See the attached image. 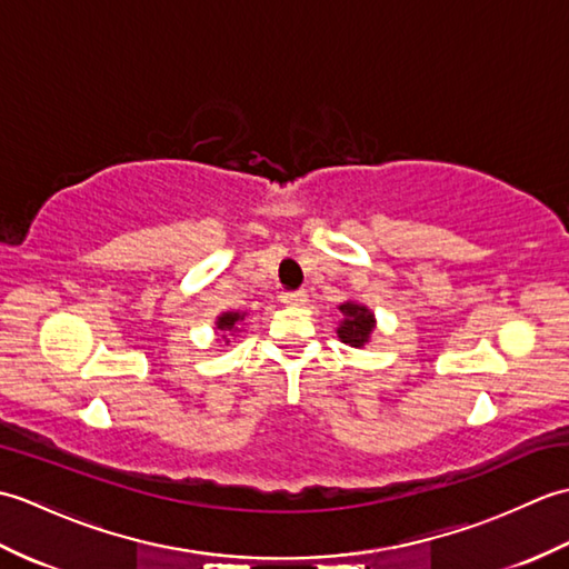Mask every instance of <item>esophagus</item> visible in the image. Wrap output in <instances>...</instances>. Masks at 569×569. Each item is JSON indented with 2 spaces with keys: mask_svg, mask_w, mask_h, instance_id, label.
<instances>
[{
  "mask_svg": "<svg viewBox=\"0 0 569 569\" xmlns=\"http://www.w3.org/2000/svg\"><path fill=\"white\" fill-rule=\"evenodd\" d=\"M281 303L283 306H291V308L306 306L308 303V293L306 291H286V293H281Z\"/></svg>",
  "mask_w": 569,
  "mask_h": 569,
  "instance_id": "1",
  "label": "esophagus"
}]
</instances>
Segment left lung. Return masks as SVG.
Wrapping results in <instances>:
<instances>
[{
	"label": "left lung",
	"mask_w": 569,
	"mask_h": 569,
	"mask_svg": "<svg viewBox=\"0 0 569 569\" xmlns=\"http://www.w3.org/2000/svg\"><path fill=\"white\" fill-rule=\"evenodd\" d=\"M340 312L345 318L340 322V328H337V337H340V340L349 347H357V349L365 347L373 332V325H377L373 312L367 306L355 303V300L342 303Z\"/></svg>",
	"instance_id": "8db88e82"
}]
</instances>
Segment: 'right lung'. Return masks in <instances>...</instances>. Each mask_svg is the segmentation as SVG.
Returning a JSON list of instances; mask_svg holds the SVG:
<instances>
[{
	"label": "right lung",
	"instance_id": "right-lung-1",
	"mask_svg": "<svg viewBox=\"0 0 569 569\" xmlns=\"http://www.w3.org/2000/svg\"><path fill=\"white\" fill-rule=\"evenodd\" d=\"M241 320H244V312H222L214 325H217V330H222V332H237Z\"/></svg>",
	"mask_w": 569,
	"mask_h": 569
}]
</instances>
